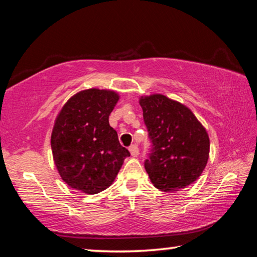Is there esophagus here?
Instances as JSON below:
<instances>
[{"label": "esophagus", "instance_id": "1", "mask_svg": "<svg viewBox=\"0 0 257 257\" xmlns=\"http://www.w3.org/2000/svg\"><path fill=\"white\" fill-rule=\"evenodd\" d=\"M129 152L130 154H132V156H134V158H136V156H138L139 154V150H138V146L137 145H132L129 147Z\"/></svg>", "mask_w": 257, "mask_h": 257}]
</instances>
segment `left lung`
<instances>
[{
    "instance_id": "8db88e82",
    "label": "left lung",
    "mask_w": 257,
    "mask_h": 257,
    "mask_svg": "<svg viewBox=\"0 0 257 257\" xmlns=\"http://www.w3.org/2000/svg\"><path fill=\"white\" fill-rule=\"evenodd\" d=\"M145 124L152 142L145 170L156 188L178 191L197 180L210 155L206 129L189 107L162 94L142 96Z\"/></svg>"
}]
</instances>
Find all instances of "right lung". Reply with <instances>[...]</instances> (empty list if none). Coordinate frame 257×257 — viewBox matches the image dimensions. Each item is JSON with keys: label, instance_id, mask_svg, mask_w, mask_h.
I'll return each instance as SVG.
<instances>
[{"label": "right lung", "instance_id": "add662e5", "mask_svg": "<svg viewBox=\"0 0 257 257\" xmlns=\"http://www.w3.org/2000/svg\"><path fill=\"white\" fill-rule=\"evenodd\" d=\"M119 98L114 90L85 89L56 115L51 149L61 179L71 188L89 195L108 188L130 156L108 123Z\"/></svg>", "mask_w": 257, "mask_h": 257}]
</instances>
